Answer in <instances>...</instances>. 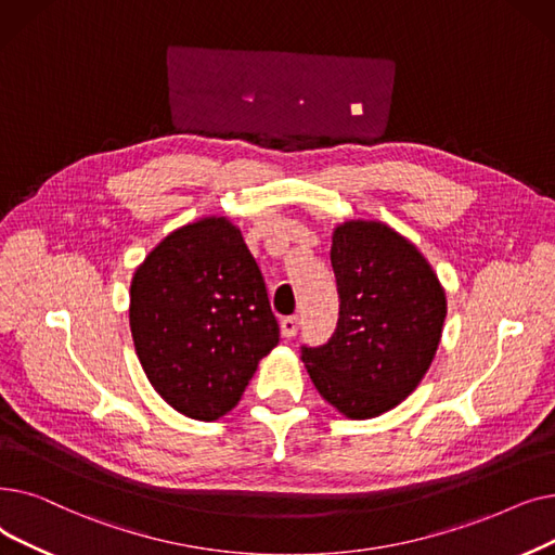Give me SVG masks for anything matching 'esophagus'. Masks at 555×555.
<instances>
[{"mask_svg": "<svg viewBox=\"0 0 555 555\" xmlns=\"http://www.w3.org/2000/svg\"><path fill=\"white\" fill-rule=\"evenodd\" d=\"M300 330V319L298 315H286V319H282V334L286 338H294Z\"/></svg>", "mask_w": 555, "mask_h": 555, "instance_id": "obj_1", "label": "esophagus"}]
</instances>
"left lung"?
<instances>
[{
    "mask_svg": "<svg viewBox=\"0 0 555 555\" xmlns=\"http://www.w3.org/2000/svg\"><path fill=\"white\" fill-rule=\"evenodd\" d=\"M330 257L338 323L325 346H302V361L338 413L377 417L429 371L447 315L444 288L422 253L379 221L336 225Z\"/></svg>",
    "mask_w": 555,
    "mask_h": 555,
    "instance_id": "obj_1",
    "label": "left lung"
}]
</instances>
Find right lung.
Segmentation results:
<instances>
[{
    "mask_svg": "<svg viewBox=\"0 0 555 555\" xmlns=\"http://www.w3.org/2000/svg\"><path fill=\"white\" fill-rule=\"evenodd\" d=\"M128 319L155 392L203 422L240 404L280 340L261 271L225 217L182 225L146 255L130 282Z\"/></svg>",
    "mask_w": 555,
    "mask_h": 555,
    "instance_id": "obj_1",
    "label": "right lung"
}]
</instances>
